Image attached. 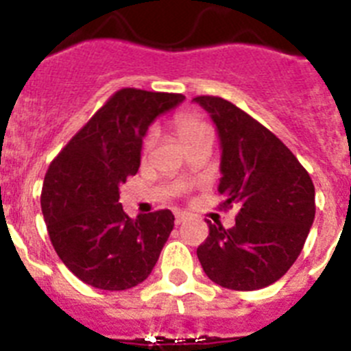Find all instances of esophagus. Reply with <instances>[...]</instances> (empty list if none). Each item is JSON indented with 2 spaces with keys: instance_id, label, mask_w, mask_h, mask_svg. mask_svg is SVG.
I'll use <instances>...</instances> for the list:
<instances>
[{
  "instance_id": "obj_1",
  "label": "esophagus",
  "mask_w": 351,
  "mask_h": 351,
  "mask_svg": "<svg viewBox=\"0 0 351 351\" xmlns=\"http://www.w3.org/2000/svg\"><path fill=\"white\" fill-rule=\"evenodd\" d=\"M186 219H188V214L181 213V210H178V213H176V225H181V223H184Z\"/></svg>"
}]
</instances>
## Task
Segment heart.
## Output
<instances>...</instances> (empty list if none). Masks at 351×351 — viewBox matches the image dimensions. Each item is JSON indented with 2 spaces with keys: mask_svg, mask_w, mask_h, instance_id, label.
Returning a JSON list of instances; mask_svg holds the SVG:
<instances>
[{
  "mask_svg": "<svg viewBox=\"0 0 351 351\" xmlns=\"http://www.w3.org/2000/svg\"><path fill=\"white\" fill-rule=\"evenodd\" d=\"M172 126L176 130V133H178V137L182 141V144L193 141V138H197L202 133L209 132V128H207V125L202 121V117L195 112H190V110H182V112L176 114L172 119ZM154 141H156V132L149 130L145 133L144 141H142V151L149 153L151 147H153Z\"/></svg>",
  "mask_w": 351,
  "mask_h": 351,
  "instance_id": "b5f03b06",
  "label": "heart"
}]
</instances>
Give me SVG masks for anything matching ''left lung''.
Listing matches in <instances>:
<instances>
[{
  "label": "left lung",
  "instance_id": "8db88e82",
  "mask_svg": "<svg viewBox=\"0 0 351 351\" xmlns=\"http://www.w3.org/2000/svg\"><path fill=\"white\" fill-rule=\"evenodd\" d=\"M209 112L221 144V207H239L235 225H209L197 256L209 280L260 290L287 274L315 219V186L290 149L250 114L219 96L193 98Z\"/></svg>",
  "mask_w": 351,
  "mask_h": 351
}]
</instances>
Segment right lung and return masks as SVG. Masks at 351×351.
I'll return each mask as SVG.
<instances>
[{
    "label": "right lung",
    "instance_id": "add662e5",
    "mask_svg": "<svg viewBox=\"0 0 351 351\" xmlns=\"http://www.w3.org/2000/svg\"><path fill=\"white\" fill-rule=\"evenodd\" d=\"M184 100L179 93L125 88L52 160L42 188L51 243L73 274L100 290H128L147 278L173 228L169 209L132 219L119 188L141 167L149 125Z\"/></svg>",
    "mask_w": 351,
    "mask_h": 351
}]
</instances>
